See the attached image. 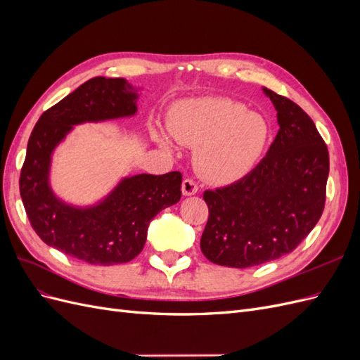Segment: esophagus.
I'll return each instance as SVG.
<instances>
[{
  "mask_svg": "<svg viewBox=\"0 0 360 360\" xmlns=\"http://www.w3.org/2000/svg\"><path fill=\"white\" fill-rule=\"evenodd\" d=\"M181 191H183V195L191 197V195H195L198 192V184L195 183L192 179H186L181 183Z\"/></svg>",
  "mask_w": 360,
  "mask_h": 360,
  "instance_id": "34e87169",
  "label": "esophagus"
}]
</instances>
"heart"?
<instances>
[{
  "label": "heart",
  "mask_w": 360,
  "mask_h": 360,
  "mask_svg": "<svg viewBox=\"0 0 360 360\" xmlns=\"http://www.w3.org/2000/svg\"><path fill=\"white\" fill-rule=\"evenodd\" d=\"M168 127L177 143L197 147V168L216 184H230L248 176L270 138V126L263 115L226 97H201L181 103ZM156 136L160 144L171 146L168 136Z\"/></svg>",
  "instance_id": "heart-1"
}]
</instances>
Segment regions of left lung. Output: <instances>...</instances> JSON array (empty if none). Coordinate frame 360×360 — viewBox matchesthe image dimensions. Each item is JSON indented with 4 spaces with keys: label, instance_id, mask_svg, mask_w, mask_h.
Wrapping results in <instances>:
<instances>
[{
    "label": "left lung",
    "instance_id": "1",
    "mask_svg": "<svg viewBox=\"0 0 360 360\" xmlns=\"http://www.w3.org/2000/svg\"><path fill=\"white\" fill-rule=\"evenodd\" d=\"M263 91L279 124L266 158L243 179L202 195L209 221L201 250L225 267H252L292 252L324 210L328 146L299 105Z\"/></svg>",
    "mask_w": 360,
    "mask_h": 360
}]
</instances>
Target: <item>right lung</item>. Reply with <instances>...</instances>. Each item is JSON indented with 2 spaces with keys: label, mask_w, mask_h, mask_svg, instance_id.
Instances as JSON below:
<instances>
[{
  "label": "right lung",
  "mask_w": 360,
  "mask_h": 360,
  "mask_svg": "<svg viewBox=\"0 0 360 360\" xmlns=\"http://www.w3.org/2000/svg\"><path fill=\"white\" fill-rule=\"evenodd\" d=\"M138 90L97 76L41 114L28 139L19 191L31 226L46 245L90 264L111 266L143 250L151 219L181 198V174L126 177L94 205L75 207L49 184L52 153L73 126L136 114Z\"/></svg>",
  "instance_id": "add662e5"
}]
</instances>
